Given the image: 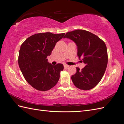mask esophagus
<instances>
[{
	"label": "esophagus",
	"instance_id": "esophagus-1",
	"mask_svg": "<svg viewBox=\"0 0 124 124\" xmlns=\"http://www.w3.org/2000/svg\"><path fill=\"white\" fill-rule=\"evenodd\" d=\"M64 66L65 68H68V67H69V66L66 65V64H64Z\"/></svg>",
	"mask_w": 124,
	"mask_h": 124
}]
</instances>
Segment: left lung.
<instances>
[{
    "instance_id": "left-lung-1",
    "label": "left lung",
    "mask_w": 124,
    "mask_h": 124,
    "mask_svg": "<svg viewBox=\"0 0 124 124\" xmlns=\"http://www.w3.org/2000/svg\"><path fill=\"white\" fill-rule=\"evenodd\" d=\"M64 38L75 43L79 59L85 64L82 70L76 67V73L71 77L73 83L81 90L94 87L102 78L108 64L105 43L96 35L83 30L68 32Z\"/></svg>"
}]
</instances>
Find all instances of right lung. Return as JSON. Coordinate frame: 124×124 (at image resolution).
<instances>
[{
	"label": "right lung",
	"mask_w": 124,
	"mask_h": 124,
	"mask_svg": "<svg viewBox=\"0 0 124 124\" xmlns=\"http://www.w3.org/2000/svg\"><path fill=\"white\" fill-rule=\"evenodd\" d=\"M64 35L40 33L30 37L21 45L19 67L25 79L34 89L47 91L54 86L59 81L64 66L62 64L51 65L46 58L51 54L56 43Z\"/></svg>",
	"instance_id": "obj_1"
}]
</instances>
